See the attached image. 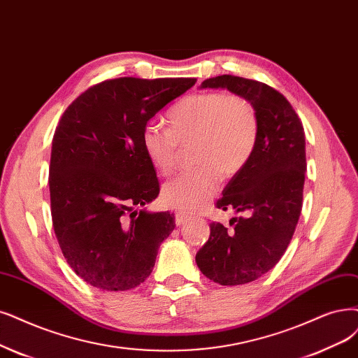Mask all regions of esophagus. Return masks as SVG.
I'll use <instances>...</instances> for the list:
<instances>
[{"label": "esophagus", "mask_w": 358, "mask_h": 358, "mask_svg": "<svg viewBox=\"0 0 358 358\" xmlns=\"http://www.w3.org/2000/svg\"><path fill=\"white\" fill-rule=\"evenodd\" d=\"M187 220H189V215L186 213H181V210L176 213V226H182Z\"/></svg>", "instance_id": "esophagus-1"}]
</instances>
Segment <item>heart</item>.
Returning <instances> with one entry per match:
<instances>
[{"label":"heart","mask_w":358,"mask_h":358,"mask_svg":"<svg viewBox=\"0 0 358 358\" xmlns=\"http://www.w3.org/2000/svg\"><path fill=\"white\" fill-rule=\"evenodd\" d=\"M169 129L148 124L141 131V148L153 168L172 174L180 144H193L192 171L166 182L162 201L172 208H203L220 186V178L233 177L252 153L258 136V117L252 103L242 96L199 92L177 103L168 112Z\"/></svg>","instance_id":"obj_1"}]
</instances>
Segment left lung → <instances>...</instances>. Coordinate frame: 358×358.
Listing matches in <instances>:
<instances>
[{
  "mask_svg": "<svg viewBox=\"0 0 358 358\" xmlns=\"http://www.w3.org/2000/svg\"><path fill=\"white\" fill-rule=\"evenodd\" d=\"M201 88H227L252 103L258 117L255 148L217 202L243 217L230 221L231 230L210 224L209 239L196 254L208 279L246 285L270 271L292 241L306 181V132L290 103L267 84L221 75Z\"/></svg>",
  "mask_w": 358,
  "mask_h": 358,
  "instance_id": "1",
  "label": "left lung"
}]
</instances>
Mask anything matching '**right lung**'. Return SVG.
I'll return each instance as SVG.
<instances>
[{
	"mask_svg": "<svg viewBox=\"0 0 358 358\" xmlns=\"http://www.w3.org/2000/svg\"><path fill=\"white\" fill-rule=\"evenodd\" d=\"M194 78H117L64 110L50 159L51 218L71 268L101 290H129L150 275L174 214L149 213L159 181L141 148L150 119Z\"/></svg>",
	"mask_w": 358,
	"mask_h": 358,
	"instance_id": "add662e5",
	"label": "right lung"
}]
</instances>
